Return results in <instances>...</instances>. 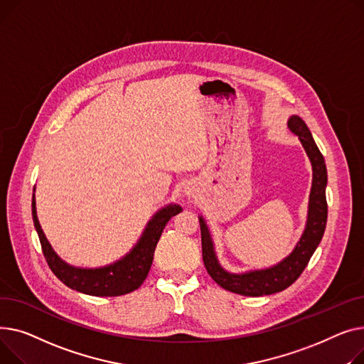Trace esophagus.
I'll return each instance as SVG.
<instances>
[{
    "instance_id": "esophagus-1",
    "label": "esophagus",
    "mask_w": 364,
    "mask_h": 364,
    "mask_svg": "<svg viewBox=\"0 0 364 364\" xmlns=\"http://www.w3.org/2000/svg\"><path fill=\"white\" fill-rule=\"evenodd\" d=\"M186 194H188V196H191V192H189V191H188V192H186Z\"/></svg>"
}]
</instances>
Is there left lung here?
Returning <instances> with one entry per match:
<instances>
[{
  "label": "left lung",
  "mask_w": 364,
  "mask_h": 364,
  "mask_svg": "<svg viewBox=\"0 0 364 364\" xmlns=\"http://www.w3.org/2000/svg\"><path fill=\"white\" fill-rule=\"evenodd\" d=\"M288 127L289 131L301 141L313 167V182L309 200V215L306 229L301 235L300 241L296 242L294 251L281 263L262 270L230 273L220 266L216 257L215 244H213L207 223L203 219V216H200L198 219L201 228L204 266L208 274L213 277V281L226 291L247 296H262L287 289L298 279V277H300V274L309 264L317 245L322 241L328 220V172L325 159L322 153L318 151L310 129L300 116H291L288 120Z\"/></svg>",
  "instance_id": "obj_1"
}]
</instances>
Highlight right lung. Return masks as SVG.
<instances>
[{
	"label": "right lung",
	"mask_w": 364,
	"mask_h": 364,
	"mask_svg": "<svg viewBox=\"0 0 364 364\" xmlns=\"http://www.w3.org/2000/svg\"><path fill=\"white\" fill-rule=\"evenodd\" d=\"M181 211L182 207L178 204H168L163 207L146 223L142 237L123 259L104 267L85 269L68 264L55 254L44 232H42L36 216L35 194L32 197L33 225L50 269L66 287L95 296H117L138 289L145 281L149 269H151L154 250L164 226Z\"/></svg>",
	"instance_id": "1"
}]
</instances>
